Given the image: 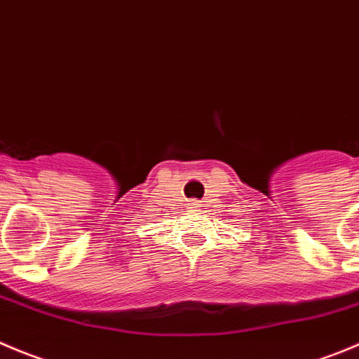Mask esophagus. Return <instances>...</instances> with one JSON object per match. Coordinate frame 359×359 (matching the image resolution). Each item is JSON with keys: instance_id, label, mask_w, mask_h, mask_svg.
Returning a JSON list of instances; mask_svg holds the SVG:
<instances>
[{"instance_id": "obj_1", "label": "esophagus", "mask_w": 359, "mask_h": 359, "mask_svg": "<svg viewBox=\"0 0 359 359\" xmlns=\"http://www.w3.org/2000/svg\"><path fill=\"white\" fill-rule=\"evenodd\" d=\"M189 207H191V208H200V207H201V205H200V201L193 200V201H191V203H189Z\"/></svg>"}]
</instances>
